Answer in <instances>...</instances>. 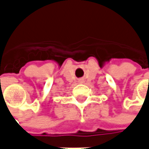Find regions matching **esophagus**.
Listing matches in <instances>:
<instances>
[{
    "label": "esophagus",
    "mask_w": 149,
    "mask_h": 149,
    "mask_svg": "<svg viewBox=\"0 0 149 149\" xmlns=\"http://www.w3.org/2000/svg\"><path fill=\"white\" fill-rule=\"evenodd\" d=\"M84 78H80V79H78V83H80V84H82V83H84Z\"/></svg>",
    "instance_id": "esophagus-1"
}]
</instances>
